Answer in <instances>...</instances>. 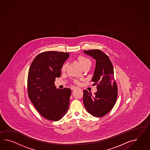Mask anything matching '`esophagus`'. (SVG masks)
<instances>
[{"instance_id": "34e87169", "label": "esophagus", "mask_w": 150, "mask_h": 150, "mask_svg": "<svg viewBox=\"0 0 150 150\" xmlns=\"http://www.w3.org/2000/svg\"><path fill=\"white\" fill-rule=\"evenodd\" d=\"M77 88V87H75V86H72V87H70V89H71L72 91H73V90H74V89H76Z\"/></svg>"}]
</instances>
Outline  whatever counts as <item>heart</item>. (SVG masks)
Wrapping results in <instances>:
<instances>
[{
	"mask_svg": "<svg viewBox=\"0 0 150 150\" xmlns=\"http://www.w3.org/2000/svg\"><path fill=\"white\" fill-rule=\"evenodd\" d=\"M78 61L80 63L81 66H82V67L83 68L85 67H87V66H91V61L88 59L87 57H86L84 56H80L79 58H78ZM67 67V63H65L63 64V66L62 67V68L61 70L63 71H65L66 70V68ZM76 82H78L77 81H75Z\"/></svg>",
	"mask_w": 150,
	"mask_h": 150,
	"instance_id": "1",
	"label": "heart"
}]
</instances>
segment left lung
<instances>
[{"mask_svg": "<svg viewBox=\"0 0 150 150\" xmlns=\"http://www.w3.org/2000/svg\"><path fill=\"white\" fill-rule=\"evenodd\" d=\"M95 59V70L91 81L97 84L95 95L83 91V101L89 113L102 117L112 109L117 100V89L114 78L113 66L107 55L98 49L83 51Z\"/></svg>", "mask_w": 150, "mask_h": 150, "instance_id": "1", "label": "left lung"}]
</instances>
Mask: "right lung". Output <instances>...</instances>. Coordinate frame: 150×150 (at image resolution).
I'll return each instance as SVG.
<instances>
[{"label": "right lung", "mask_w": 150, "mask_h": 150, "mask_svg": "<svg viewBox=\"0 0 150 150\" xmlns=\"http://www.w3.org/2000/svg\"><path fill=\"white\" fill-rule=\"evenodd\" d=\"M69 53L47 51L37 55L28 73V91L30 101L44 118L59 121L67 113L69 106L71 90L60 89L55 86L56 77Z\"/></svg>", "instance_id": "add662e5"}]
</instances>
